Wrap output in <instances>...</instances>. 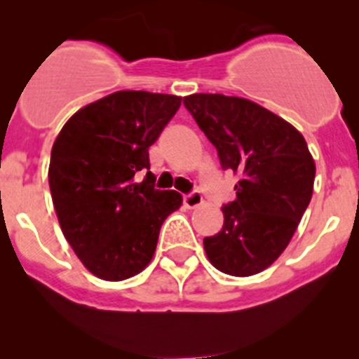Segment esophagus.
Wrapping results in <instances>:
<instances>
[{
  "mask_svg": "<svg viewBox=\"0 0 359 359\" xmlns=\"http://www.w3.org/2000/svg\"><path fill=\"white\" fill-rule=\"evenodd\" d=\"M201 203H203V198L200 193H193L184 196V206H186V208H196V206H200Z\"/></svg>",
  "mask_w": 359,
  "mask_h": 359,
  "instance_id": "34e87169",
  "label": "esophagus"
}]
</instances>
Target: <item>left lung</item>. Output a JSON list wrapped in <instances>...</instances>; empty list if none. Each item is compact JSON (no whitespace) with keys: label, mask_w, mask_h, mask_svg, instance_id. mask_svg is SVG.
Returning <instances> with one entry per match:
<instances>
[{"label":"left lung","mask_w":359,"mask_h":359,"mask_svg":"<svg viewBox=\"0 0 359 359\" xmlns=\"http://www.w3.org/2000/svg\"><path fill=\"white\" fill-rule=\"evenodd\" d=\"M184 104L222 168L241 177L236 200L222 206V231L203 240L206 257L231 276L260 273L288 247L313 196L316 165L306 140L283 118L241 97L193 93Z\"/></svg>","instance_id":"8db88e82"}]
</instances>
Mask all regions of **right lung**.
Masks as SVG:
<instances>
[{
	"instance_id": "right-lung-1",
	"label": "right lung",
	"mask_w": 359,
	"mask_h": 359,
	"mask_svg": "<svg viewBox=\"0 0 359 359\" xmlns=\"http://www.w3.org/2000/svg\"><path fill=\"white\" fill-rule=\"evenodd\" d=\"M180 97L121 90L81 107L52 147L48 184L60 229L83 266L106 281L147 267L161 224L180 208L177 191L154 189L149 147Z\"/></svg>"
}]
</instances>
